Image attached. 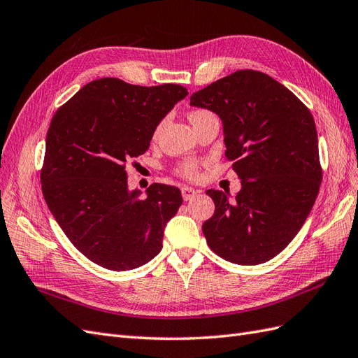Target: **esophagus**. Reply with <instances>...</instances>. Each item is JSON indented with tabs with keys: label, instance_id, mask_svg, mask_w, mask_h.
Segmentation results:
<instances>
[{
	"label": "esophagus",
	"instance_id": "34e87169",
	"mask_svg": "<svg viewBox=\"0 0 358 358\" xmlns=\"http://www.w3.org/2000/svg\"><path fill=\"white\" fill-rule=\"evenodd\" d=\"M180 192H182V197H183V200H185V201H189V200H192L194 197L197 196V191L194 189V188H191V187H182Z\"/></svg>",
	"mask_w": 358,
	"mask_h": 358
}]
</instances>
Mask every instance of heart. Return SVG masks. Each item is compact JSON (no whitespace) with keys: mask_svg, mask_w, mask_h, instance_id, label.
<instances>
[{"mask_svg":"<svg viewBox=\"0 0 358 358\" xmlns=\"http://www.w3.org/2000/svg\"><path fill=\"white\" fill-rule=\"evenodd\" d=\"M208 115H212V113L208 110H192L189 113V121H191V124H194V122H197L199 119H201L203 116H208ZM176 173L183 179H188V180L197 179L200 176V162L196 159L183 161L176 167Z\"/></svg>","mask_w":358,"mask_h":358,"instance_id":"b5f03b06","label":"heart"}]
</instances>
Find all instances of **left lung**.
<instances>
[{"label": "left lung", "instance_id": "8db88e82", "mask_svg": "<svg viewBox=\"0 0 358 358\" xmlns=\"http://www.w3.org/2000/svg\"><path fill=\"white\" fill-rule=\"evenodd\" d=\"M191 104L220 115L227 159L242 180L231 200L208 189L215 203L201 230L227 262L262 264L276 257L305 224L317 200L322 169L308 107L282 83L239 70L191 95Z\"/></svg>", "mask_w": 358, "mask_h": 358}]
</instances>
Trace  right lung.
I'll list each match as a JSON object with an SVG mask.
<instances>
[{
  "label": "right lung",
  "instance_id": "right-lung-1",
  "mask_svg": "<svg viewBox=\"0 0 358 358\" xmlns=\"http://www.w3.org/2000/svg\"><path fill=\"white\" fill-rule=\"evenodd\" d=\"M187 95L182 85L148 88L104 78L85 85L53 115L40 171L43 197L92 263L121 272L161 251L180 191L152 183L142 197L140 189H128L125 169L146 152L161 119Z\"/></svg>",
  "mask_w": 358,
  "mask_h": 358
}]
</instances>
